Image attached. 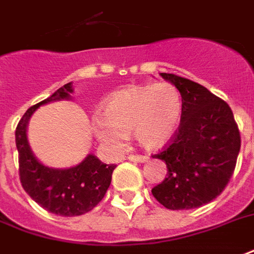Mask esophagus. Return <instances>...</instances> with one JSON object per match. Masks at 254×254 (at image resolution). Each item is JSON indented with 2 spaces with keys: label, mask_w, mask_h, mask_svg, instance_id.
Returning a JSON list of instances; mask_svg holds the SVG:
<instances>
[{
  "label": "esophagus",
  "mask_w": 254,
  "mask_h": 254,
  "mask_svg": "<svg viewBox=\"0 0 254 254\" xmlns=\"http://www.w3.org/2000/svg\"><path fill=\"white\" fill-rule=\"evenodd\" d=\"M127 159L131 162H136V163H142L147 159V156L146 155H138V154H131V155L127 156Z\"/></svg>",
  "instance_id": "1"
}]
</instances>
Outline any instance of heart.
Returning a JSON list of instances; mask_svg holds the SVG:
<instances>
[{
    "mask_svg": "<svg viewBox=\"0 0 254 254\" xmlns=\"http://www.w3.org/2000/svg\"><path fill=\"white\" fill-rule=\"evenodd\" d=\"M181 118L182 100L174 85H135L112 93L92 127L96 138L112 147H122L126 135L134 132L142 147L156 150L173 139Z\"/></svg>",
    "mask_w": 254,
    "mask_h": 254,
    "instance_id": "1",
    "label": "heart"
}]
</instances>
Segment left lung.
<instances>
[{
    "instance_id": "left-lung-1",
    "label": "left lung",
    "mask_w": 254,
    "mask_h": 254,
    "mask_svg": "<svg viewBox=\"0 0 254 254\" xmlns=\"http://www.w3.org/2000/svg\"><path fill=\"white\" fill-rule=\"evenodd\" d=\"M182 98V118L171 142L154 158L167 166V177L152 195L170 210L203 206L224 191L233 175L241 136L228 103L201 84L161 73Z\"/></svg>"
}]
</instances>
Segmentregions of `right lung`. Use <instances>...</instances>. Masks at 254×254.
I'll list each match as a JSON object with an SVG mask.
<instances>
[{
  "mask_svg": "<svg viewBox=\"0 0 254 254\" xmlns=\"http://www.w3.org/2000/svg\"><path fill=\"white\" fill-rule=\"evenodd\" d=\"M72 92V83L63 85L48 99L30 107L16 128L18 171L22 188L40 206L62 217H76L92 210L106 195L116 167V165L103 163L93 154H88L83 162L69 169L48 167L34 156L26 136L30 116L47 103L68 100Z\"/></svg>",
  "mask_w": 254,
  "mask_h": 254,
  "instance_id": "right-lung-1",
  "label": "right lung"
}]
</instances>
